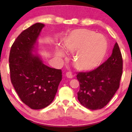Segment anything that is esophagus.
Returning a JSON list of instances; mask_svg holds the SVG:
<instances>
[{
    "mask_svg": "<svg viewBox=\"0 0 132 132\" xmlns=\"http://www.w3.org/2000/svg\"><path fill=\"white\" fill-rule=\"evenodd\" d=\"M66 76L68 78H72V74H71V72H66Z\"/></svg>",
    "mask_w": 132,
    "mask_h": 132,
    "instance_id": "obj_1",
    "label": "esophagus"
}]
</instances>
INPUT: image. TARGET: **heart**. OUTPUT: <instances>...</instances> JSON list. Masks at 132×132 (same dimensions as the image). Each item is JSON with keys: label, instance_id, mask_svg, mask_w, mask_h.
<instances>
[{"label": "heart", "instance_id": "b5f03b06", "mask_svg": "<svg viewBox=\"0 0 132 132\" xmlns=\"http://www.w3.org/2000/svg\"><path fill=\"white\" fill-rule=\"evenodd\" d=\"M63 48L70 52H74L72 64L77 70L89 71L101 64L106 54L108 44L104 36L96 34L90 30H77L69 33L62 40ZM55 56L61 57L64 51L56 46Z\"/></svg>", "mask_w": 132, "mask_h": 132}]
</instances>
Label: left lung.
<instances>
[{"label":"left lung","mask_w":132,"mask_h":132,"mask_svg":"<svg viewBox=\"0 0 132 132\" xmlns=\"http://www.w3.org/2000/svg\"><path fill=\"white\" fill-rule=\"evenodd\" d=\"M123 60L117 43L108 60L95 70L79 72L78 99L84 107L98 110L108 104L119 88L122 75Z\"/></svg>","instance_id":"obj_1"}]
</instances>
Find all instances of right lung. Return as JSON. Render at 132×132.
I'll return each mask as SVG.
<instances>
[{
    "instance_id": "1",
    "label": "right lung",
    "mask_w": 132,
    "mask_h": 132,
    "mask_svg": "<svg viewBox=\"0 0 132 132\" xmlns=\"http://www.w3.org/2000/svg\"><path fill=\"white\" fill-rule=\"evenodd\" d=\"M44 27L37 23L23 31L9 56L12 84L21 101L35 110L53 102L62 79L61 69L45 65L38 53V39Z\"/></svg>"
}]
</instances>
